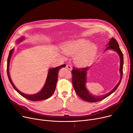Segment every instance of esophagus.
Here are the masks:
<instances>
[{
  "label": "esophagus",
  "instance_id": "obj_1",
  "mask_svg": "<svg viewBox=\"0 0 133 133\" xmlns=\"http://www.w3.org/2000/svg\"><path fill=\"white\" fill-rule=\"evenodd\" d=\"M66 68L67 69H68L69 70H72V67H71V66L70 65H69V64H67V65H66Z\"/></svg>",
  "mask_w": 133,
  "mask_h": 133
}]
</instances>
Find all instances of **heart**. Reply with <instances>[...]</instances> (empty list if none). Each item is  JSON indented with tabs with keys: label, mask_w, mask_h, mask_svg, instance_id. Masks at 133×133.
Listing matches in <instances>:
<instances>
[{
	"label": "heart",
	"mask_w": 133,
	"mask_h": 133,
	"mask_svg": "<svg viewBox=\"0 0 133 133\" xmlns=\"http://www.w3.org/2000/svg\"><path fill=\"white\" fill-rule=\"evenodd\" d=\"M84 39L69 41L62 46V50L68 56L74 57V63L79 67L89 65L93 61L97 52V46Z\"/></svg>",
	"instance_id": "heart-1"
}]
</instances>
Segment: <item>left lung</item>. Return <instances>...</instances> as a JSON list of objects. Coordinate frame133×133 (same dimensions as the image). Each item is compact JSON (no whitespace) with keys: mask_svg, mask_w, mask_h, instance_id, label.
Wrapping results in <instances>:
<instances>
[{"mask_svg":"<svg viewBox=\"0 0 133 133\" xmlns=\"http://www.w3.org/2000/svg\"><path fill=\"white\" fill-rule=\"evenodd\" d=\"M106 46H107V47L106 48L105 51L108 50H112L117 53L120 58V80L119 82L117 84L116 86L114 88V89L111 90L110 92L103 95H98V96H96V95L92 94L88 91V89L86 87V83L87 82V72L89 69V67L80 69L73 68L74 69L72 70V82L76 94L78 95L79 97H80L83 100L88 102L95 103L99 102V101L102 100L109 97L110 95L114 93L117 89V88H118L122 80V76H123V55L119 49L118 42L114 38H112L110 39L109 44H107Z\"/></svg>","mask_w":133,"mask_h":133,"instance_id":"8db88e82","label":"left lung"}]
</instances>
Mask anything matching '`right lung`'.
<instances>
[{
	"label": "right lung",
	"instance_id": "add662e5",
	"mask_svg": "<svg viewBox=\"0 0 133 133\" xmlns=\"http://www.w3.org/2000/svg\"><path fill=\"white\" fill-rule=\"evenodd\" d=\"M23 39H24V37L21 38L17 40V43H19V42H21ZM14 51V49H12V50H10L9 52V57L8 58V63H7V73H8V76L9 81L10 83H11V84H12V87L14 88V89L20 95H22V97L31 101H39V100L47 99L49 98L50 97H51L55 91L56 84L58 80V71H59V69H61L62 68L65 67V64H63L55 68L50 69L49 70L48 74H47V76L46 78L45 83L44 84L43 88H42V89L39 92L34 94H31V95L26 94L19 91V90L14 86V83L11 81V77L10 76L9 65H10V59H11V57L13 54Z\"/></svg>",
	"mask_w": 133,
	"mask_h": 133
}]
</instances>
